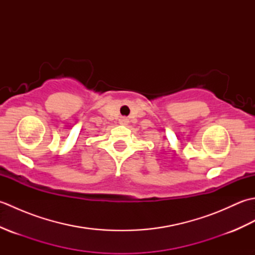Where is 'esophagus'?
I'll use <instances>...</instances> for the list:
<instances>
[{"label": "esophagus", "mask_w": 255, "mask_h": 255, "mask_svg": "<svg viewBox=\"0 0 255 255\" xmlns=\"http://www.w3.org/2000/svg\"><path fill=\"white\" fill-rule=\"evenodd\" d=\"M129 123V119L127 117H121L119 118V124L121 125H127Z\"/></svg>", "instance_id": "34e87169"}]
</instances>
